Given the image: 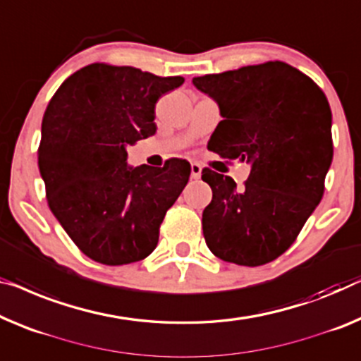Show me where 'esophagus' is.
<instances>
[{
	"instance_id": "esophagus-1",
	"label": "esophagus",
	"mask_w": 361,
	"mask_h": 361,
	"mask_svg": "<svg viewBox=\"0 0 361 361\" xmlns=\"http://www.w3.org/2000/svg\"><path fill=\"white\" fill-rule=\"evenodd\" d=\"M201 173H202V166L199 164H191V178L192 180H199L201 178Z\"/></svg>"
}]
</instances>
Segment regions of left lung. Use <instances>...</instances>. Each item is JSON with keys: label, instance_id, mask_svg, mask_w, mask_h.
<instances>
[{"label": "left lung", "instance_id": "8db88e82", "mask_svg": "<svg viewBox=\"0 0 361 361\" xmlns=\"http://www.w3.org/2000/svg\"><path fill=\"white\" fill-rule=\"evenodd\" d=\"M192 84L217 102L224 120L207 147L251 164L245 186L211 169L212 201L202 232L215 256L262 266L287 251L324 195L332 162V113L313 79L282 61L206 74Z\"/></svg>", "mask_w": 361, "mask_h": 361}]
</instances>
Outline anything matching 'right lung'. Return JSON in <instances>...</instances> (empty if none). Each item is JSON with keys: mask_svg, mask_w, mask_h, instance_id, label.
Returning <instances> with one entry per match:
<instances>
[{"mask_svg": "<svg viewBox=\"0 0 361 361\" xmlns=\"http://www.w3.org/2000/svg\"><path fill=\"white\" fill-rule=\"evenodd\" d=\"M185 82L131 66L94 63L71 74L42 121L39 169L47 201L78 248L106 266L141 261L185 190L191 165L126 162V147L155 134V104Z\"/></svg>", "mask_w": 361, "mask_h": 361, "instance_id": "right-lung-1", "label": "right lung"}]
</instances>
